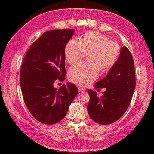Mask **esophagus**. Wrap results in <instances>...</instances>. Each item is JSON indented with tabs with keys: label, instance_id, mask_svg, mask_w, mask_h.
Wrapping results in <instances>:
<instances>
[{
	"label": "esophagus",
	"instance_id": "esophagus-1",
	"mask_svg": "<svg viewBox=\"0 0 154 154\" xmlns=\"http://www.w3.org/2000/svg\"><path fill=\"white\" fill-rule=\"evenodd\" d=\"M78 92H80V93L83 92H84V91H85V90L84 89V88H82V87H78Z\"/></svg>",
	"mask_w": 154,
	"mask_h": 154
}]
</instances>
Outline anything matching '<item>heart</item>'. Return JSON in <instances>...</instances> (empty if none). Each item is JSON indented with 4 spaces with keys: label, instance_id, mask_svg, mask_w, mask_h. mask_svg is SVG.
Wrapping results in <instances>:
<instances>
[{
    "label": "heart",
    "instance_id": "heart-1",
    "mask_svg": "<svg viewBox=\"0 0 154 154\" xmlns=\"http://www.w3.org/2000/svg\"><path fill=\"white\" fill-rule=\"evenodd\" d=\"M87 54L88 62L74 65L68 72L69 80L75 84L86 86L98 77L100 71L107 72L117 63L120 54L118 44L96 31L87 32L80 41L70 40L65 48L66 61L73 64Z\"/></svg>",
    "mask_w": 154,
    "mask_h": 154
}]
</instances>
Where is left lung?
Segmentation results:
<instances>
[{"label": "left lung", "mask_w": 154, "mask_h": 154, "mask_svg": "<svg viewBox=\"0 0 154 154\" xmlns=\"http://www.w3.org/2000/svg\"><path fill=\"white\" fill-rule=\"evenodd\" d=\"M136 87L134 62L126 46L120 49L117 63L108 74L95 83V88H106L101 97L88 90L90 100L87 110L90 118L101 125L113 123L127 110Z\"/></svg>", "instance_id": "obj_1"}]
</instances>
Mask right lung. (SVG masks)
I'll return each mask as SVG.
<instances>
[{
  "label": "right lung",
  "mask_w": 154,
  "mask_h": 154,
  "mask_svg": "<svg viewBox=\"0 0 154 154\" xmlns=\"http://www.w3.org/2000/svg\"><path fill=\"white\" fill-rule=\"evenodd\" d=\"M74 29L45 32L27 51L20 70V87L30 113L38 122L53 125L62 120L78 94L71 83L58 89L53 83L66 77L65 48Z\"/></svg>",
  "instance_id": "add662e5"
}]
</instances>
